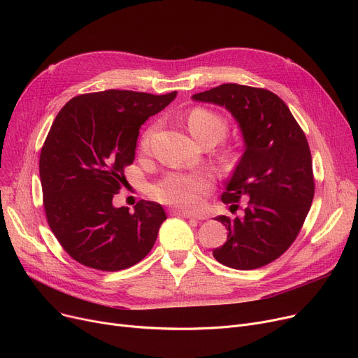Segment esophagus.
<instances>
[{
    "instance_id": "esophagus-1",
    "label": "esophagus",
    "mask_w": 358,
    "mask_h": 358,
    "mask_svg": "<svg viewBox=\"0 0 358 358\" xmlns=\"http://www.w3.org/2000/svg\"><path fill=\"white\" fill-rule=\"evenodd\" d=\"M171 215L173 216H180V217H185V219H194V220H200L201 217H197L194 215H190V213H185V212H181V210H171Z\"/></svg>"
}]
</instances>
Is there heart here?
I'll return each mask as SVG.
<instances>
[{
	"mask_svg": "<svg viewBox=\"0 0 358 358\" xmlns=\"http://www.w3.org/2000/svg\"><path fill=\"white\" fill-rule=\"evenodd\" d=\"M187 124L192 135L201 143L206 139L220 141L227 135L228 123L219 113L209 108L196 107L189 116ZM157 126L146 129L141 139L142 150L149 149L150 139L155 134ZM212 189V177L208 174H192V173H168L158 182L152 185V196L165 204L174 206L182 210H197L201 208L204 196Z\"/></svg>",
	"mask_w": 358,
	"mask_h": 358,
	"instance_id": "1",
	"label": "heart"
}]
</instances>
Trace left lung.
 I'll return each instance as SVG.
<instances>
[{
	"instance_id": "1",
	"label": "left lung",
	"mask_w": 358,
	"mask_h": 358,
	"mask_svg": "<svg viewBox=\"0 0 358 358\" xmlns=\"http://www.w3.org/2000/svg\"><path fill=\"white\" fill-rule=\"evenodd\" d=\"M217 104L239 124L245 150L222 194L224 204L239 208L243 217L217 216L228 241L213 251L220 264L254 270L285 254L309 213L315 194L310 149L300 127L274 92L239 84H222L193 96Z\"/></svg>"
}]
</instances>
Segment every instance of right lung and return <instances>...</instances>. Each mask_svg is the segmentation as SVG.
Masks as SVG:
<instances>
[{"mask_svg": "<svg viewBox=\"0 0 358 358\" xmlns=\"http://www.w3.org/2000/svg\"><path fill=\"white\" fill-rule=\"evenodd\" d=\"M177 97L127 90L83 94L53 120L39 171L48 223L80 264L101 271L135 266L152 250L166 219L162 206L141 200L135 212L115 208L135 159L141 126Z\"/></svg>", "mask_w": 358, "mask_h": 358, "instance_id": "obj_1", "label": "right lung"}]
</instances>
